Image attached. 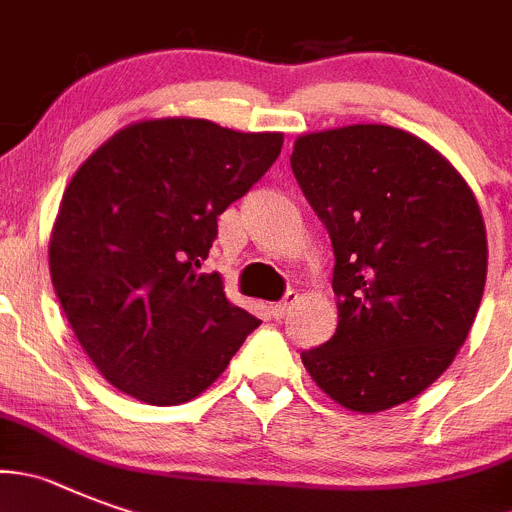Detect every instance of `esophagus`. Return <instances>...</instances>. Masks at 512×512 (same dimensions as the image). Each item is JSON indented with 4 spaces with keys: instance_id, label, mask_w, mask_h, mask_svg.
Returning <instances> with one entry per match:
<instances>
[{
    "instance_id": "34e87169",
    "label": "esophagus",
    "mask_w": 512,
    "mask_h": 512,
    "mask_svg": "<svg viewBox=\"0 0 512 512\" xmlns=\"http://www.w3.org/2000/svg\"><path fill=\"white\" fill-rule=\"evenodd\" d=\"M297 299H299L297 292H287V297L281 299V302L271 304V314H274V320H284V317L289 314V309L297 304Z\"/></svg>"
}]
</instances>
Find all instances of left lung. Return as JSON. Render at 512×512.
Masks as SVG:
<instances>
[{"label": "left lung", "mask_w": 512, "mask_h": 512, "mask_svg": "<svg viewBox=\"0 0 512 512\" xmlns=\"http://www.w3.org/2000/svg\"><path fill=\"white\" fill-rule=\"evenodd\" d=\"M292 172L335 251L337 330L304 350V368L358 414L411 401L449 368L480 309L475 192L437 149L383 124L302 134Z\"/></svg>", "instance_id": "1"}]
</instances>
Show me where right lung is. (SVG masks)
Instances as JSON below:
<instances>
[{
    "label": "right lung",
    "instance_id": "right-lung-1",
    "mask_svg": "<svg viewBox=\"0 0 512 512\" xmlns=\"http://www.w3.org/2000/svg\"><path fill=\"white\" fill-rule=\"evenodd\" d=\"M279 131L208 119L119 129L78 167L50 236V279L98 373L152 406L200 396L261 325L200 274L218 215L276 162Z\"/></svg>",
    "mask_w": 512,
    "mask_h": 512
}]
</instances>
